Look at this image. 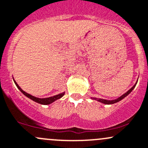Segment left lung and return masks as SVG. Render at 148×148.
<instances>
[{
	"mask_svg": "<svg viewBox=\"0 0 148 148\" xmlns=\"http://www.w3.org/2000/svg\"><path fill=\"white\" fill-rule=\"evenodd\" d=\"M137 82H138V81H137L136 83L135 84L134 86L132 87L131 88H130V89H129L126 93H125V94H123L122 96H120V97L118 98V99H114V100H106V99H98V98H94V97H91V99H94V100H96V101H97L101 102V103H104V104H113V103H116L120 101H121V100H122V99H123L125 97H126L127 95L130 94V93L131 92V91H133V89H134V88H135V87H136V84H137Z\"/></svg>",
	"mask_w": 148,
	"mask_h": 148,
	"instance_id": "obj_1",
	"label": "left lung"
}]
</instances>
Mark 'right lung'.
Masks as SVG:
<instances>
[{
    "mask_svg": "<svg viewBox=\"0 0 148 148\" xmlns=\"http://www.w3.org/2000/svg\"><path fill=\"white\" fill-rule=\"evenodd\" d=\"M12 79H13V78H12ZM13 81H14V82H15L16 86L18 87V89H19L20 91H21V92L25 95V96H27V97L29 98V99H30L31 100L34 101L35 102H37V103H40V104H42V105H49V104L52 103L55 101H57V100H58V99H61L62 96H63L65 94V92H63V93H61V94L55 95V96H51V97L43 98V99H40V98L35 97V96H32V95H30V94H27V93H26L25 91H23V90L22 89L21 87L19 86V85L17 84V82H15V79H13Z\"/></svg>",
    "mask_w": 148,
    "mask_h": 148,
    "instance_id": "right-lung-1",
    "label": "right lung"
}]
</instances>
